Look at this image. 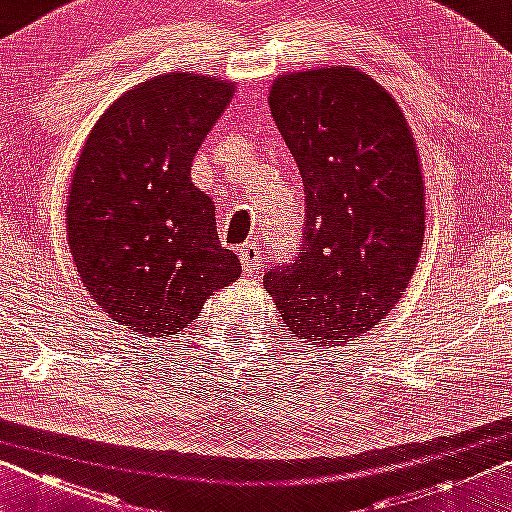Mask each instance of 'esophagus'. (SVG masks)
<instances>
[{
	"mask_svg": "<svg viewBox=\"0 0 512 512\" xmlns=\"http://www.w3.org/2000/svg\"><path fill=\"white\" fill-rule=\"evenodd\" d=\"M239 259H241L243 273L253 276V273L259 269V259H262V250H259V246H255V243H246V246L239 248Z\"/></svg>",
	"mask_w": 512,
	"mask_h": 512,
	"instance_id": "obj_1",
	"label": "esophagus"
}]
</instances>
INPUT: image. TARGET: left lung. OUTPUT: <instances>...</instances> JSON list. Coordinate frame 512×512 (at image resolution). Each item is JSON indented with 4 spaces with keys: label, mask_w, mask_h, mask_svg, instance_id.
I'll use <instances>...</instances> for the list:
<instances>
[{
    "label": "left lung",
    "mask_w": 512,
    "mask_h": 512,
    "mask_svg": "<svg viewBox=\"0 0 512 512\" xmlns=\"http://www.w3.org/2000/svg\"><path fill=\"white\" fill-rule=\"evenodd\" d=\"M269 105L299 167L303 250L264 289L296 338L329 349L375 329L421 257L425 188L404 114L358 68L280 75Z\"/></svg>",
    "instance_id": "left-lung-1"
}]
</instances>
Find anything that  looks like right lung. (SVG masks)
Returning <instances> with one entry per match:
<instances>
[{"instance_id":"right-lung-1","label":"right lung","mask_w":512,"mask_h":512,"mask_svg":"<svg viewBox=\"0 0 512 512\" xmlns=\"http://www.w3.org/2000/svg\"><path fill=\"white\" fill-rule=\"evenodd\" d=\"M234 85L167 73L126 91L78 158L66 234L82 285L112 322L163 338L241 276L216 230V204L190 181Z\"/></svg>"}]
</instances>
